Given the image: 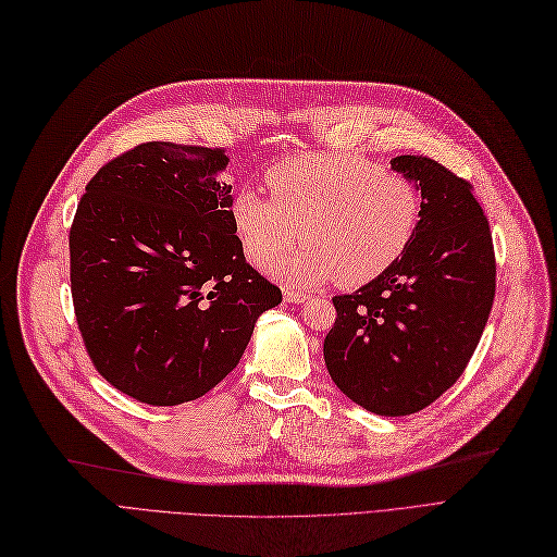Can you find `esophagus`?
I'll list each match as a JSON object with an SVG mask.
<instances>
[{"mask_svg": "<svg viewBox=\"0 0 557 557\" xmlns=\"http://www.w3.org/2000/svg\"><path fill=\"white\" fill-rule=\"evenodd\" d=\"M282 294H284V300H286V302H305V300H307L305 294L294 292V289H284Z\"/></svg>", "mask_w": 557, "mask_h": 557, "instance_id": "34e87169", "label": "esophagus"}]
</instances>
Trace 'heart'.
<instances>
[{
  "label": "heart",
  "mask_w": 557,
  "mask_h": 557,
  "mask_svg": "<svg viewBox=\"0 0 557 557\" xmlns=\"http://www.w3.org/2000/svg\"><path fill=\"white\" fill-rule=\"evenodd\" d=\"M271 197L240 188L232 224L243 255L263 265L297 237L306 245L265 271L296 286L337 280L364 286L393 268L413 240L420 195L413 181L358 153H302L265 172Z\"/></svg>",
  "instance_id": "obj_1"
}]
</instances>
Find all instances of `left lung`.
<instances>
[{"label": "left lung", "instance_id": "1", "mask_svg": "<svg viewBox=\"0 0 557 557\" xmlns=\"http://www.w3.org/2000/svg\"><path fill=\"white\" fill-rule=\"evenodd\" d=\"M389 164L422 193L418 230L381 277L333 298L323 358L348 399L399 418L434 404L463 374L496 296V255L466 178L426 156Z\"/></svg>", "mask_w": 557, "mask_h": 557}]
</instances>
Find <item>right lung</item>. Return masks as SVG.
Instances as JSON below:
<instances>
[{
    "label": "right lung",
    "instance_id": "right-lung-1",
    "mask_svg": "<svg viewBox=\"0 0 557 557\" xmlns=\"http://www.w3.org/2000/svg\"><path fill=\"white\" fill-rule=\"evenodd\" d=\"M224 149L147 141L87 183L71 224V294L98 374L141 404L203 397L282 292L245 261Z\"/></svg>",
    "mask_w": 557,
    "mask_h": 557
}]
</instances>
